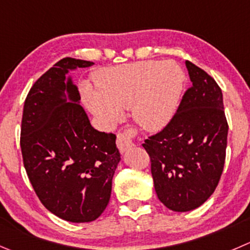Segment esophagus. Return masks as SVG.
Segmentation results:
<instances>
[{
    "mask_svg": "<svg viewBox=\"0 0 250 250\" xmlns=\"http://www.w3.org/2000/svg\"><path fill=\"white\" fill-rule=\"evenodd\" d=\"M135 132L132 128H128L125 129L123 132H120L117 134V140H116V144H117L118 150L121 152H125V150H128L129 147H132L134 145L133 143V137H134Z\"/></svg>",
    "mask_w": 250,
    "mask_h": 250,
    "instance_id": "esophagus-1",
    "label": "esophagus"
}]
</instances>
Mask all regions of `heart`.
<instances>
[{"instance_id":"heart-1","label":"heart","mask_w":250,"mask_h":250,"mask_svg":"<svg viewBox=\"0 0 250 250\" xmlns=\"http://www.w3.org/2000/svg\"><path fill=\"white\" fill-rule=\"evenodd\" d=\"M96 90L85 85L83 98L89 110L105 123H115L122 108L132 107L138 125L156 132L176 113L184 73L174 62L142 61L95 72Z\"/></svg>"}]
</instances>
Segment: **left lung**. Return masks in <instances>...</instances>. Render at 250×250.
<instances>
[{
	"label": "left lung",
	"mask_w": 250,
	"mask_h": 250,
	"mask_svg": "<svg viewBox=\"0 0 250 250\" xmlns=\"http://www.w3.org/2000/svg\"><path fill=\"white\" fill-rule=\"evenodd\" d=\"M192 86L168 125L143 144L151 161L155 192L172 211H190L215 192L224 171L227 125L215 79L186 61Z\"/></svg>",
	"instance_id": "left-lung-1"
}]
</instances>
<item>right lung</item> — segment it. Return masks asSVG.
<instances>
[{"mask_svg": "<svg viewBox=\"0 0 250 250\" xmlns=\"http://www.w3.org/2000/svg\"><path fill=\"white\" fill-rule=\"evenodd\" d=\"M93 62L66 57L34 83L24 103V167L43 207L69 222H90L107 207L121 160L113 133L91 127L66 74Z\"/></svg>", "mask_w": 250, "mask_h": 250, "instance_id": "1", "label": "right lung"}]
</instances>
